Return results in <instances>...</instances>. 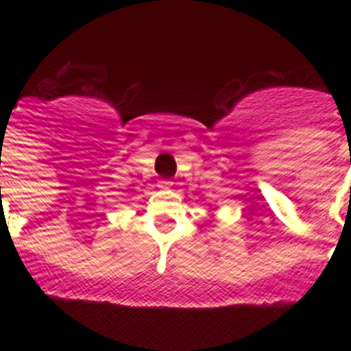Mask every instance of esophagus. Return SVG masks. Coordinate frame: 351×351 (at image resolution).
Masks as SVG:
<instances>
[{"label": "esophagus", "instance_id": "1", "mask_svg": "<svg viewBox=\"0 0 351 351\" xmlns=\"http://www.w3.org/2000/svg\"><path fill=\"white\" fill-rule=\"evenodd\" d=\"M158 186H160L161 190H169L170 186H172V181H169V179H161V181H158Z\"/></svg>", "mask_w": 351, "mask_h": 351}]
</instances>
